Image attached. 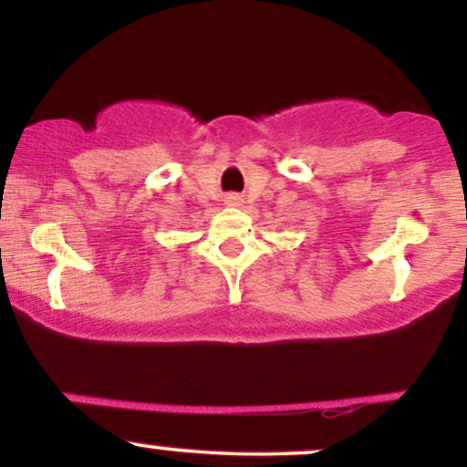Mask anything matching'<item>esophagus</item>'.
Wrapping results in <instances>:
<instances>
[{"label": "esophagus", "instance_id": "obj_1", "mask_svg": "<svg viewBox=\"0 0 467 467\" xmlns=\"http://www.w3.org/2000/svg\"><path fill=\"white\" fill-rule=\"evenodd\" d=\"M226 203H230V206H241V197L239 195H228Z\"/></svg>", "mask_w": 467, "mask_h": 467}]
</instances>
